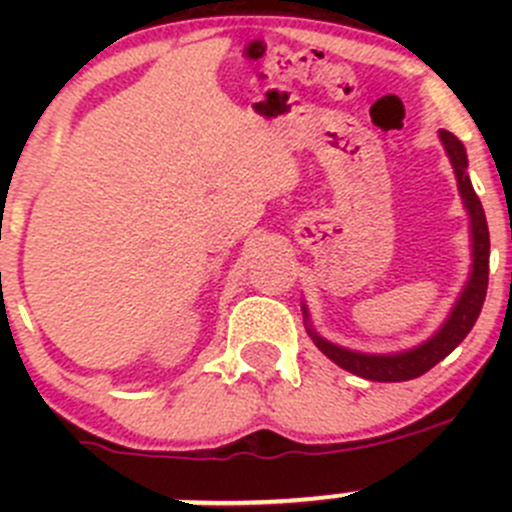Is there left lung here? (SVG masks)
<instances>
[{
  "instance_id": "1",
  "label": "left lung",
  "mask_w": 512,
  "mask_h": 512,
  "mask_svg": "<svg viewBox=\"0 0 512 512\" xmlns=\"http://www.w3.org/2000/svg\"><path fill=\"white\" fill-rule=\"evenodd\" d=\"M441 141L446 146L448 156H451L453 168H456L458 178V190L463 195V203H466L468 213H471V232H473V272L471 280H468L466 289H463L461 299L453 307L451 317L443 324L441 332L431 339V342L421 344V347L411 349L406 354H394V356H371V354H356L349 349L334 347V344L324 342L322 337H317L314 332L312 339L319 347V352L327 354L342 369L352 371V374L361 376V379L369 381H409L416 376L426 374L428 369L438 364L441 359H446L463 339L468 337V332L476 324L480 309L485 302V289H488V262H490V235H488V223H485L483 205H480L476 190H473L471 178H468V156L463 143L453 136L451 131H441Z\"/></svg>"
}]
</instances>
